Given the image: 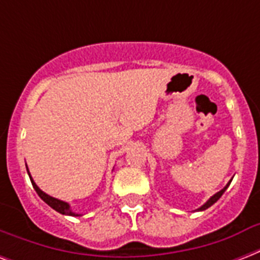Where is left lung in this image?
Segmentation results:
<instances>
[{
    "label": "left lung",
    "mask_w": 260,
    "mask_h": 260,
    "mask_svg": "<svg viewBox=\"0 0 260 260\" xmlns=\"http://www.w3.org/2000/svg\"><path fill=\"white\" fill-rule=\"evenodd\" d=\"M231 182H232V179H231V181L228 182V183H226V185L224 186V187H222L221 190H220V191H217V193H216V194H213V196H212V197H210L209 200H208V201L205 202V204H204V205H201V206H200V208H198V209H196V210H197V212H202V210H205V209H208V208H210V206L213 205L214 202H217L218 200H220V197H221L222 194H224V191H225V190L228 189V186H230Z\"/></svg>",
    "instance_id": "8db88e82"
}]
</instances>
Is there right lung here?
<instances>
[{
    "mask_svg": "<svg viewBox=\"0 0 260 260\" xmlns=\"http://www.w3.org/2000/svg\"><path fill=\"white\" fill-rule=\"evenodd\" d=\"M26 171H28V175H29L30 182H32V186H34V189L36 190V193L39 194V197L42 198L43 201L46 202L47 205H50L51 208H52L54 210H56L58 213L64 214V216H74V217H78V216H83V214H81V213H75L74 210L71 209V205L69 204V202L62 201V200H59V198H55V197H52V196H50V194L44 193V191H43V190L40 189V187H39L36 183H35L34 178H32L29 170H28V166H26Z\"/></svg>",
    "mask_w": 260,
    "mask_h": 260,
    "instance_id": "obj_1",
    "label": "right lung"
}]
</instances>
